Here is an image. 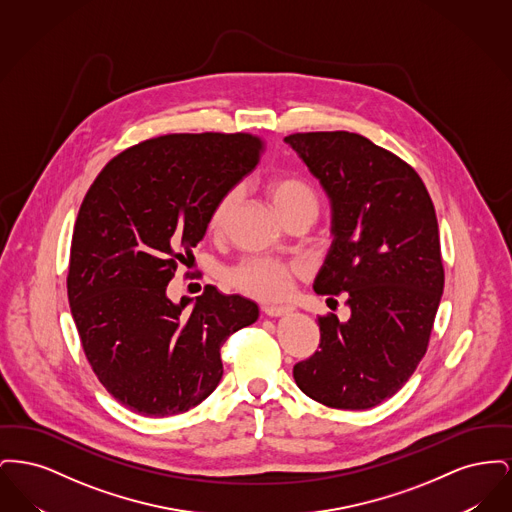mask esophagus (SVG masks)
I'll return each instance as SVG.
<instances>
[{"label": "esophagus", "mask_w": 512, "mask_h": 512, "mask_svg": "<svg viewBox=\"0 0 512 512\" xmlns=\"http://www.w3.org/2000/svg\"><path fill=\"white\" fill-rule=\"evenodd\" d=\"M263 311L268 317H284V315H290L293 309L292 307H286V305H265Z\"/></svg>", "instance_id": "obj_1"}]
</instances>
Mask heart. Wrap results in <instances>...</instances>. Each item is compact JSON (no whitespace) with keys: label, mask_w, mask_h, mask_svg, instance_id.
I'll list each match as a JSON object with an SVG mask.
<instances>
[{"label":"heart","mask_w":512,"mask_h":512,"mask_svg":"<svg viewBox=\"0 0 512 512\" xmlns=\"http://www.w3.org/2000/svg\"><path fill=\"white\" fill-rule=\"evenodd\" d=\"M268 203L282 217L295 209H315L317 211V195L313 188L299 176H276L268 180L265 186ZM234 201V194H224L213 207L209 228L213 232L220 230L226 213ZM293 267L288 263L270 259V257H251L245 259L238 267L228 272L230 284L240 288L242 292L261 297L276 299L290 290Z\"/></svg>","instance_id":"heart-1"}]
</instances>
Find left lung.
<instances>
[{
	"instance_id": "8db88e82",
	"label": "left lung",
	"mask_w": 512,
	"mask_h": 512,
	"mask_svg": "<svg viewBox=\"0 0 512 512\" xmlns=\"http://www.w3.org/2000/svg\"><path fill=\"white\" fill-rule=\"evenodd\" d=\"M332 207L318 295L347 292L351 317H318L320 349L293 366L318 403L361 411L405 386L422 361L443 293L438 219L413 167L353 132L286 136Z\"/></svg>"
}]
</instances>
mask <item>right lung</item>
<instances>
[{"instance_id": "right-lung-1", "label": "right lung", "mask_w": 512, "mask_h": 512, "mask_svg": "<svg viewBox=\"0 0 512 512\" xmlns=\"http://www.w3.org/2000/svg\"><path fill=\"white\" fill-rule=\"evenodd\" d=\"M251 134H169L111 159L74 224L67 292L99 382L142 416L186 413L222 378L220 345L259 318L255 301L207 286L167 295L213 207L259 163Z\"/></svg>"}]
</instances>
